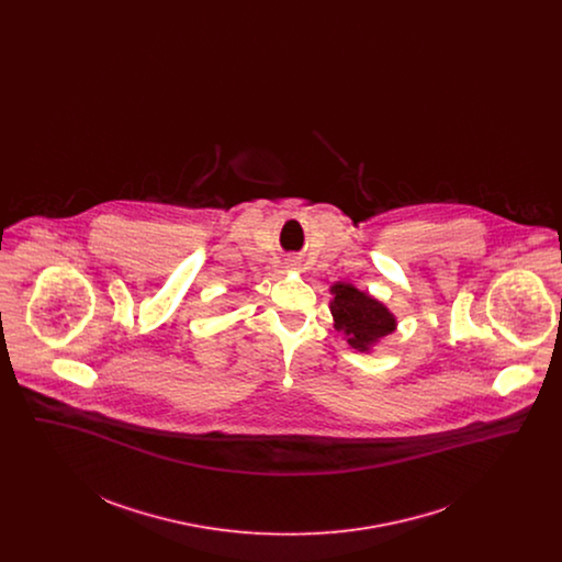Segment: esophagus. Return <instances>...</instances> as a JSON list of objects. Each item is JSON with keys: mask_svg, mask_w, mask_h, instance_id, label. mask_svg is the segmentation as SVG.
<instances>
[{"mask_svg": "<svg viewBox=\"0 0 562 562\" xmlns=\"http://www.w3.org/2000/svg\"><path fill=\"white\" fill-rule=\"evenodd\" d=\"M299 266H301V263H299V259H296V257H291V259H286V268L299 269Z\"/></svg>", "mask_w": 562, "mask_h": 562, "instance_id": "1", "label": "esophagus"}]
</instances>
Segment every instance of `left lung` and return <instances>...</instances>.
Segmentation results:
<instances>
[{
    "instance_id": "8db88e82",
    "label": "left lung",
    "mask_w": 562,
    "mask_h": 562,
    "mask_svg": "<svg viewBox=\"0 0 562 562\" xmlns=\"http://www.w3.org/2000/svg\"><path fill=\"white\" fill-rule=\"evenodd\" d=\"M330 294L335 328L346 335L351 348L369 353L379 339L396 330L394 314L381 301L358 291L353 284L335 282Z\"/></svg>"
}]
</instances>
